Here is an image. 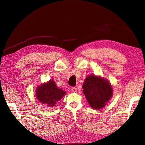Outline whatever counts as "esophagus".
<instances>
[{
	"label": "esophagus",
	"instance_id": "34e87169",
	"mask_svg": "<svg viewBox=\"0 0 145 145\" xmlns=\"http://www.w3.org/2000/svg\"><path fill=\"white\" fill-rule=\"evenodd\" d=\"M71 91H72V92L75 93V92H76V88H75V87H73V88H71Z\"/></svg>",
	"mask_w": 145,
	"mask_h": 145
}]
</instances>
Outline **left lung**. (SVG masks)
Returning <instances> with one entry per match:
<instances>
[{
  "mask_svg": "<svg viewBox=\"0 0 145 145\" xmlns=\"http://www.w3.org/2000/svg\"><path fill=\"white\" fill-rule=\"evenodd\" d=\"M82 88L87 102L95 110L105 107L113 93V88L109 81L105 78L95 75L86 76Z\"/></svg>",
  "mask_w": 145,
  "mask_h": 145,
  "instance_id": "obj_1",
  "label": "left lung"
}]
</instances>
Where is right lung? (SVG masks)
I'll list each match as a JSON object with an SVG mask.
<instances>
[{
  "label": "right lung",
  "mask_w": 145,
  "mask_h": 145,
  "mask_svg": "<svg viewBox=\"0 0 145 145\" xmlns=\"http://www.w3.org/2000/svg\"><path fill=\"white\" fill-rule=\"evenodd\" d=\"M36 97L38 101L49 107H53L65 95V91L59 88L55 81L50 80L36 88Z\"/></svg>",
  "instance_id": "1"
}]
</instances>
